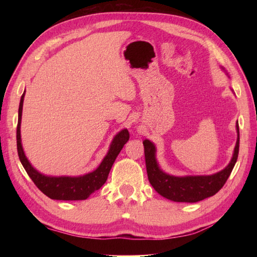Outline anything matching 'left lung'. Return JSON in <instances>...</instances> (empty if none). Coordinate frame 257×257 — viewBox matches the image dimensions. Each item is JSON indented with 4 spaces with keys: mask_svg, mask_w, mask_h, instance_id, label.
<instances>
[{
    "mask_svg": "<svg viewBox=\"0 0 257 257\" xmlns=\"http://www.w3.org/2000/svg\"><path fill=\"white\" fill-rule=\"evenodd\" d=\"M237 140L230 163L211 176H187L174 177L163 172L156 159V146L150 140H144L147 173L150 184L163 198L174 202L194 203L214 195L225 184L226 180L235 166L239 148V129L236 122Z\"/></svg>",
    "mask_w": 257,
    "mask_h": 257,
    "instance_id": "left-lung-1",
    "label": "left lung"
}]
</instances>
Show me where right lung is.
Masks as SVG:
<instances>
[{
  "label": "right lung",
  "mask_w": 257,
  "mask_h": 257,
  "mask_svg": "<svg viewBox=\"0 0 257 257\" xmlns=\"http://www.w3.org/2000/svg\"><path fill=\"white\" fill-rule=\"evenodd\" d=\"M24 95H22L20 107H19V121L18 129H16V144H18V154L22 166L24 167L25 171L29 174L32 181L35 183L36 187L43 193L53 200L63 201H76L86 200L88 196L99 190L107 181L108 174L116 160L119 152L121 151L122 147L129 140V133L127 129H123L118 133L112 139L110 147L107 152L106 157L96 170L89 172L84 176L79 177H50L38 172L36 169L32 167L30 161L24 154L23 147L21 141V120L22 110H23Z\"/></svg>",
  "instance_id": "add662e5"
}]
</instances>
